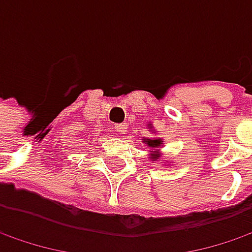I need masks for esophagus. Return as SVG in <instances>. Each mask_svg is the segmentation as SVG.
Wrapping results in <instances>:
<instances>
[{"mask_svg":"<svg viewBox=\"0 0 252 252\" xmlns=\"http://www.w3.org/2000/svg\"><path fill=\"white\" fill-rule=\"evenodd\" d=\"M115 131L120 132V134H126V131H128V124H126V123L117 124V126H115Z\"/></svg>","mask_w":252,"mask_h":252,"instance_id":"1","label":"esophagus"}]
</instances>
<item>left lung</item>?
I'll return each instance as SVG.
<instances>
[{
	"label": "left lung",
	"instance_id": "8db88e82",
	"mask_svg": "<svg viewBox=\"0 0 252 252\" xmlns=\"http://www.w3.org/2000/svg\"><path fill=\"white\" fill-rule=\"evenodd\" d=\"M149 126V131L152 132L154 129V126L152 124H148ZM142 142H145L147 144V147L151 148V151H149V159L151 160H159V159L162 158V152H160V149L159 148H162L163 145V139L159 137H155V138H144V141ZM166 165V163H165ZM169 165V163H168Z\"/></svg>",
	"mask_w": 252,
	"mask_h": 252
}]
</instances>
